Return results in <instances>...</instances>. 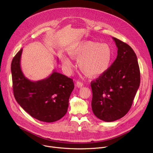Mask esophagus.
<instances>
[{"label": "esophagus", "mask_w": 153, "mask_h": 153, "mask_svg": "<svg viewBox=\"0 0 153 153\" xmlns=\"http://www.w3.org/2000/svg\"><path fill=\"white\" fill-rule=\"evenodd\" d=\"M83 84L82 82H80L79 80H77L76 82V86L78 87V88H81L82 86H83Z\"/></svg>", "instance_id": "34e87169"}]
</instances>
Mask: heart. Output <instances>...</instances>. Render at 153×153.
<instances>
[{
  "label": "heart",
  "instance_id": "heart-1",
  "mask_svg": "<svg viewBox=\"0 0 153 153\" xmlns=\"http://www.w3.org/2000/svg\"><path fill=\"white\" fill-rule=\"evenodd\" d=\"M69 54L79 59V66L86 75L94 77L105 72L110 67L112 58L110 47L106 43L91 40H82L71 47ZM63 66L65 71L70 73L73 65L71 60L63 57Z\"/></svg>",
  "mask_w": 153,
  "mask_h": 153
}]
</instances>
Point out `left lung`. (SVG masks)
Returning <instances> with one entry per match:
<instances>
[{
	"label": "left lung",
	"instance_id": "1",
	"mask_svg": "<svg viewBox=\"0 0 153 153\" xmlns=\"http://www.w3.org/2000/svg\"><path fill=\"white\" fill-rule=\"evenodd\" d=\"M113 39L118 49L117 56L110 67L91 82L93 112L105 122L115 121L127 114L140 81L136 53L126 43Z\"/></svg>",
	"mask_w": 153,
	"mask_h": 153
}]
</instances>
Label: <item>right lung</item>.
Listing matches in <instances>:
<instances>
[{
  "label": "right lung",
  "instance_id": "1",
  "mask_svg": "<svg viewBox=\"0 0 153 153\" xmlns=\"http://www.w3.org/2000/svg\"><path fill=\"white\" fill-rule=\"evenodd\" d=\"M21 49L13 59L11 70L14 97L33 117L45 122H56L67 113L74 85L72 79L53 71L47 78L33 82L20 68Z\"/></svg>",
  "mask_w": 153,
  "mask_h": 153
}]
</instances>
